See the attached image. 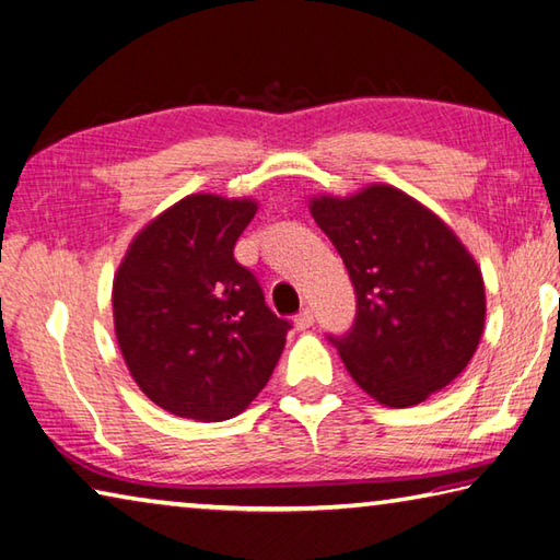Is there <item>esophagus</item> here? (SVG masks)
I'll return each instance as SVG.
<instances>
[{
	"label": "esophagus",
	"mask_w": 560,
	"mask_h": 560,
	"mask_svg": "<svg viewBox=\"0 0 560 560\" xmlns=\"http://www.w3.org/2000/svg\"><path fill=\"white\" fill-rule=\"evenodd\" d=\"M314 311H311V308H303L301 311V314L296 316V318H293V326H296L299 330H306V328H311V326H314Z\"/></svg>",
	"instance_id": "34e87169"
}]
</instances>
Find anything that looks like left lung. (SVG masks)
I'll return each instance as SVG.
<instances>
[{"label": "left lung", "instance_id": "8db88e82", "mask_svg": "<svg viewBox=\"0 0 560 560\" xmlns=\"http://www.w3.org/2000/svg\"><path fill=\"white\" fill-rule=\"evenodd\" d=\"M358 296L355 326L330 338L353 381L385 407H410L447 387L485 334L477 259L452 226L402 189L308 200Z\"/></svg>", "mask_w": 560, "mask_h": 560}]
</instances>
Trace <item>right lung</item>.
I'll list each match as a JSON object with an SVG mask.
<instances>
[{"mask_svg":"<svg viewBox=\"0 0 560 560\" xmlns=\"http://www.w3.org/2000/svg\"><path fill=\"white\" fill-rule=\"evenodd\" d=\"M259 205L195 192L140 230L113 277V324L132 381L177 417L244 412L277 368L289 320L271 314L234 244Z\"/></svg>","mask_w":560,"mask_h":560,"instance_id":"1","label":"right lung"}]
</instances>
